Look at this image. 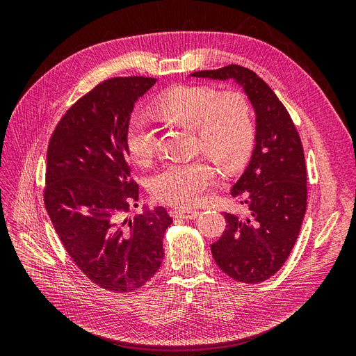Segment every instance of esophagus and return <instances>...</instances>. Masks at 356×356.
I'll list each match as a JSON object with an SVG mask.
<instances>
[{
    "label": "esophagus",
    "instance_id": "1",
    "mask_svg": "<svg viewBox=\"0 0 356 356\" xmlns=\"http://www.w3.org/2000/svg\"><path fill=\"white\" fill-rule=\"evenodd\" d=\"M175 213H177V217L184 218V220L197 218L200 215V212L196 209H178V211H175Z\"/></svg>",
    "mask_w": 356,
    "mask_h": 356
}]
</instances>
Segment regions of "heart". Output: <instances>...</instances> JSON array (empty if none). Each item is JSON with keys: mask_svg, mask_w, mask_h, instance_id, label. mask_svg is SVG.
<instances>
[{"mask_svg": "<svg viewBox=\"0 0 356 356\" xmlns=\"http://www.w3.org/2000/svg\"><path fill=\"white\" fill-rule=\"evenodd\" d=\"M154 114L168 123L195 129L196 148L224 170H233L250 157L255 141L251 105L238 92L218 95L207 86H177L160 96ZM126 143L139 165H149L156 154L157 132L144 115H135L127 126ZM209 161L169 163L153 177V196L169 204L188 207L200 200L213 182Z\"/></svg>", "mask_w": 356, "mask_h": 356, "instance_id": "obj_1", "label": "heart"}]
</instances>
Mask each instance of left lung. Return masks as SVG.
Instances as JSON below:
<instances>
[{
	"mask_svg": "<svg viewBox=\"0 0 356 356\" xmlns=\"http://www.w3.org/2000/svg\"><path fill=\"white\" fill-rule=\"evenodd\" d=\"M190 75L233 80L254 108L255 145L250 163L232 187V196L248 212L243 217L224 212L227 225L211 251L217 266L234 281L263 282L286 261L305 218L307 178L303 145L284 104L254 71L229 65Z\"/></svg>",
	"mask_w": 356,
	"mask_h": 356,
	"instance_id": "1",
	"label": "left lung"
}]
</instances>
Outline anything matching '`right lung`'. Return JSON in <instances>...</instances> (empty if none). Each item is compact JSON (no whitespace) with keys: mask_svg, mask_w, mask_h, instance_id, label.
<instances>
[{"mask_svg":"<svg viewBox=\"0 0 356 356\" xmlns=\"http://www.w3.org/2000/svg\"><path fill=\"white\" fill-rule=\"evenodd\" d=\"M156 81L115 77L98 84L60 118L47 148L44 204L53 227L80 270L113 293H132L154 276L172 224L163 207L126 217L139 195L127 126L135 102Z\"/></svg>","mask_w":356,"mask_h":356,"instance_id":"right-lung-1","label":"right lung"}]
</instances>
